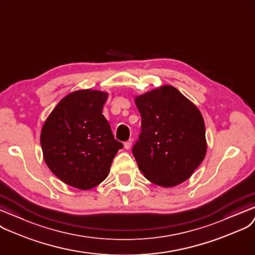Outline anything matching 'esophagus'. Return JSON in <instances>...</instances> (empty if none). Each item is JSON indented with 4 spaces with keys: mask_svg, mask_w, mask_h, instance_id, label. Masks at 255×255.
<instances>
[{
    "mask_svg": "<svg viewBox=\"0 0 255 255\" xmlns=\"http://www.w3.org/2000/svg\"><path fill=\"white\" fill-rule=\"evenodd\" d=\"M131 146V140H128L125 142V148L126 149H129Z\"/></svg>",
    "mask_w": 255,
    "mask_h": 255,
    "instance_id": "esophagus-1",
    "label": "esophagus"
}]
</instances>
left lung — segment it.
I'll return each instance as SVG.
<instances>
[{
	"mask_svg": "<svg viewBox=\"0 0 255 255\" xmlns=\"http://www.w3.org/2000/svg\"><path fill=\"white\" fill-rule=\"evenodd\" d=\"M139 138L132 146L138 167L151 183L174 187L188 179L207 152L201 113L172 86L137 96Z\"/></svg>",
	"mask_w": 255,
	"mask_h": 255,
	"instance_id": "left-lung-1",
	"label": "left lung"
}]
</instances>
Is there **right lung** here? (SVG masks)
<instances>
[{
	"mask_svg": "<svg viewBox=\"0 0 255 255\" xmlns=\"http://www.w3.org/2000/svg\"><path fill=\"white\" fill-rule=\"evenodd\" d=\"M107 98V93L95 90L66 95L41 130L47 167L63 183L80 190L100 185L108 176L117 151L124 147L103 115Z\"/></svg>",
	"mask_w": 255,
	"mask_h": 255,
	"instance_id": "obj_1",
	"label": "right lung"
}]
</instances>
